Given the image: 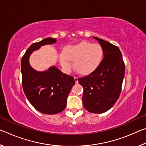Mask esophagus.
<instances>
[{"label":"esophagus","mask_w":146,"mask_h":146,"mask_svg":"<svg viewBox=\"0 0 146 146\" xmlns=\"http://www.w3.org/2000/svg\"><path fill=\"white\" fill-rule=\"evenodd\" d=\"M74 79H75V82L77 84L78 83V77H76V76H75V77H74Z\"/></svg>","instance_id":"1"}]
</instances>
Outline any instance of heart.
I'll return each mask as SVG.
<instances>
[{"instance_id":"1","label":"heart","mask_w":146,"mask_h":146,"mask_svg":"<svg viewBox=\"0 0 146 146\" xmlns=\"http://www.w3.org/2000/svg\"><path fill=\"white\" fill-rule=\"evenodd\" d=\"M104 56L103 48L99 44L84 41L75 45L66 46L59 54V61L64 71L71 72L75 68L82 75L93 72L101 64Z\"/></svg>"}]
</instances>
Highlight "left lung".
I'll use <instances>...</instances> for the list:
<instances>
[{
  "mask_svg": "<svg viewBox=\"0 0 146 146\" xmlns=\"http://www.w3.org/2000/svg\"><path fill=\"white\" fill-rule=\"evenodd\" d=\"M104 49V58L93 72L78 79L83 86L84 107L89 112L102 113L117 102L121 92L125 74V64L119 48L95 37Z\"/></svg>",
  "mask_w": 146,
  "mask_h": 146,
  "instance_id": "obj_1",
  "label": "left lung"
}]
</instances>
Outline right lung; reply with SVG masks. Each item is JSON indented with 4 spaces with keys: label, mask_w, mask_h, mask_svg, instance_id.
Returning <instances> with one entry per match:
<instances>
[{
    "label": "right lung",
    "mask_w": 146,
    "mask_h": 146,
    "mask_svg": "<svg viewBox=\"0 0 146 146\" xmlns=\"http://www.w3.org/2000/svg\"><path fill=\"white\" fill-rule=\"evenodd\" d=\"M56 42V38L48 37L33 43L27 49L21 60L24 94L36 110L48 115L58 113L65 109L69 93L75 84V79L61 72L55 66L44 71L35 70L29 64V58L31 54L42 46Z\"/></svg>",
    "instance_id": "1"
}]
</instances>
